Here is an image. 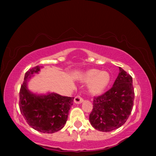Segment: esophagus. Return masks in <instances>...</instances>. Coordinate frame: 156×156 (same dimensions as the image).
Instances as JSON below:
<instances>
[{
    "label": "esophagus",
    "mask_w": 156,
    "mask_h": 156,
    "mask_svg": "<svg viewBox=\"0 0 156 156\" xmlns=\"http://www.w3.org/2000/svg\"><path fill=\"white\" fill-rule=\"evenodd\" d=\"M84 100L82 97H80V96H77L75 97L74 98V102L76 104H81L82 102H83Z\"/></svg>",
    "instance_id": "34e87169"
}]
</instances>
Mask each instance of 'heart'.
<instances>
[{
  "label": "heart",
  "instance_id": "b5f03b06",
  "mask_svg": "<svg viewBox=\"0 0 156 156\" xmlns=\"http://www.w3.org/2000/svg\"><path fill=\"white\" fill-rule=\"evenodd\" d=\"M84 83H89L88 91L92 95L101 94L109 85L111 76L107 72H100L98 69H90L84 72L81 77Z\"/></svg>",
  "mask_w": 156,
  "mask_h": 156
}]
</instances>
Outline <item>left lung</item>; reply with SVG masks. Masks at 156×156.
Instances as JSON below:
<instances>
[{"mask_svg": "<svg viewBox=\"0 0 156 156\" xmlns=\"http://www.w3.org/2000/svg\"><path fill=\"white\" fill-rule=\"evenodd\" d=\"M113 85L101 96L94 97L89 122L97 130L108 132L120 127L130 115L134 89L131 76L119 67Z\"/></svg>", "mask_w": 156, "mask_h": 156, "instance_id": "1", "label": "left lung"}]
</instances>
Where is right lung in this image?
Instances as JSON below:
<instances>
[{"label": "right lung", "instance_id": "right-lung-1", "mask_svg": "<svg viewBox=\"0 0 156 156\" xmlns=\"http://www.w3.org/2000/svg\"><path fill=\"white\" fill-rule=\"evenodd\" d=\"M40 70L41 67L36 66L25 73L19 93V108L31 128L42 133H53L64 127L74 98L54 92L40 95L30 91L28 82Z\"/></svg>", "mask_w": 156, "mask_h": 156}]
</instances>
